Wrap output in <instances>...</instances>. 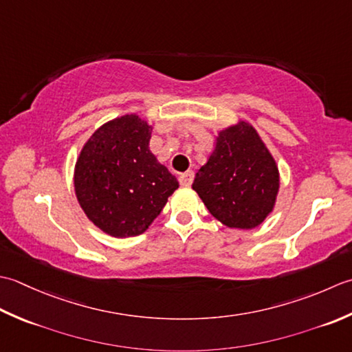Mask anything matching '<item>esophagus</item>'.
<instances>
[{"mask_svg": "<svg viewBox=\"0 0 352 352\" xmlns=\"http://www.w3.org/2000/svg\"><path fill=\"white\" fill-rule=\"evenodd\" d=\"M192 179H195L192 171H185V173L179 175V182H181L182 186H190L192 184Z\"/></svg>", "mask_w": 352, "mask_h": 352, "instance_id": "obj_1", "label": "esophagus"}]
</instances>
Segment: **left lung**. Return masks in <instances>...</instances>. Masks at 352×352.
Listing matches in <instances>:
<instances>
[{
  "mask_svg": "<svg viewBox=\"0 0 352 352\" xmlns=\"http://www.w3.org/2000/svg\"><path fill=\"white\" fill-rule=\"evenodd\" d=\"M279 173L255 129L239 123L221 131L210 160L197 171L192 190L228 228L252 229L274 210Z\"/></svg>",
  "mask_w": 352,
  "mask_h": 352,
  "instance_id": "obj_1",
  "label": "left lung"
}]
</instances>
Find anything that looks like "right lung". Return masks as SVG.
Here are the masks:
<instances>
[{
	"label": "right lung",
	"instance_id": "right-lung-1",
	"mask_svg": "<svg viewBox=\"0 0 352 352\" xmlns=\"http://www.w3.org/2000/svg\"><path fill=\"white\" fill-rule=\"evenodd\" d=\"M150 135L152 127L138 116L116 118L94 132L77 160L78 204L112 236L144 232L179 186L150 152Z\"/></svg>",
	"mask_w": 352,
	"mask_h": 352
}]
</instances>
